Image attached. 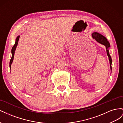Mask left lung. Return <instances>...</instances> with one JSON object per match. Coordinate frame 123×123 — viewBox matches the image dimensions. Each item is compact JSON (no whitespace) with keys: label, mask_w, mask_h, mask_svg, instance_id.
<instances>
[{"label":"left lung","mask_w":123,"mask_h":123,"mask_svg":"<svg viewBox=\"0 0 123 123\" xmlns=\"http://www.w3.org/2000/svg\"><path fill=\"white\" fill-rule=\"evenodd\" d=\"M92 37L94 39H95L97 42L100 43H101L103 45L105 46L106 48V51H107V54L108 56L109 57V60L110 62V69L112 70V67H111V64H112V59L110 56L109 54V52L108 49L110 47V43L107 40V38L105 37V36H104L102 34H99V33L98 32H94L92 34Z\"/></svg>","instance_id":"1"}]
</instances>
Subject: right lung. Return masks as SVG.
Returning a JSON list of instances; mask_svg holds the SVG:
<instances>
[{
    "label": "right lung",
    "mask_w": 123,
    "mask_h": 123,
    "mask_svg": "<svg viewBox=\"0 0 123 123\" xmlns=\"http://www.w3.org/2000/svg\"><path fill=\"white\" fill-rule=\"evenodd\" d=\"M19 37H20V36H18L17 37V38H16V41H15V43L14 45V46L13 47L12 49V51H11V53H12V57H11V59L10 62V68H11V64H12V63L13 61L15 51L16 48V47H17V44H18V40H19Z\"/></svg>",
    "instance_id": "right-lung-1"
}]
</instances>
